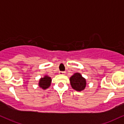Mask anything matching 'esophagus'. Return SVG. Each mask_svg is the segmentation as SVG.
<instances>
[{"label": "esophagus", "instance_id": "1", "mask_svg": "<svg viewBox=\"0 0 124 124\" xmlns=\"http://www.w3.org/2000/svg\"><path fill=\"white\" fill-rule=\"evenodd\" d=\"M59 74H61V75H64V74H65V71H59Z\"/></svg>", "mask_w": 124, "mask_h": 124}]
</instances>
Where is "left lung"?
Returning a JSON list of instances; mask_svg holds the SVG:
<instances>
[{
	"instance_id": "left-lung-1",
	"label": "left lung",
	"mask_w": 124,
	"mask_h": 124,
	"mask_svg": "<svg viewBox=\"0 0 124 124\" xmlns=\"http://www.w3.org/2000/svg\"><path fill=\"white\" fill-rule=\"evenodd\" d=\"M70 81L72 88L77 91H81L85 88L86 80L79 73H74L70 78Z\"/></svg>"
}]
</instances>
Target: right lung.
Listing matches in <instances>:
<instances>
[{
    "mask_svg": "<svg viewBox=\"0 0 124 124\" xmlns=\"http://www.w3.org/2000/svg\"><path fill=\"white\" fill-rule=\"evenodd\" d=\"M51 80V78L50 77L45 76L44 77H42L40 79L39 82V85L43 89H47L50 86Z\"/></svg>",
    "mask_w": 124,
    "mask_h": 124,
    "instance_id": "1",
    "label": "right lung"
}]
</instances>
